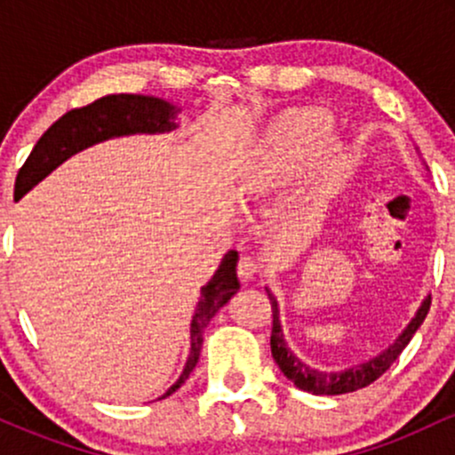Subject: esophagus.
<instances>
[{"label": "esophagus", "mask_w": 455, "mask_h": 455, "mask_svg": "<svg viewBox=\"0 0 455 455\" xmlns=\"http://www.w3.org/2000/svg\"><path fill=\"white\" fill-rule=\"evenodd\" d=\"M259 263L252 257H242L237 263V274L242 280H252L254 275H259Z\"/></svg>", "instance_id": "34e87169"}]
</instances>
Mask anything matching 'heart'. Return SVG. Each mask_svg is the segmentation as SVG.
Wrapping results in <instances>:
<instances>
[{"label": "heart", "mask_w": 455, "mask_h": 455, "mask_svg": "<svg viewBox=\"0 0 455 455\" xmlns=\"http://www.w3.org/2000/svg\"><path fill=\"white\" fill-rule=\"evenodd\" d=\"M333 132V117L323 108H293L267 130L243 169V190L265 196L293 184L315 164ZM336 151H325L310 180V201L318 207L340 175Z\"/></svg>", "instance_id": "b5f03b06"}]
</instances>
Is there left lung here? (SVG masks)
<instances>
[{"label":"left lung","mask_w":455,"mask_h":455,"mask_svg":"<svg viewBox=\"0 0 455 455\" xmlns=\"http://www.w3.org/2000/svg\"><path fill=\"white\" fill-rule=\"evenodd\" d=\"M269 301H271V312H274V323H271V355H274L275 363L282 370L286 379L293 380L299 389L310 391L315 395H340V394H351V391H357L362 387H368L370 383H374L380 374H385L389 370V365L400 357V353L404 351L406 344L411 342V338L415 336L417 329L421 327L424 318L427 316V310H430L432 297L427 295L424 301H421L417 315L411 318V323L406 325L404 331L395 338L394 344H389L383 353L377 355V357L368 359V362L353 365V368L338 370V372H321V370L310 368V365L301 362L297 355L291 351L289 344L284 340V333H282L280 325V307L278 301L271 291L267 289Z\"/></svg>","instance_id":"left-lung-1"}]
</instances>
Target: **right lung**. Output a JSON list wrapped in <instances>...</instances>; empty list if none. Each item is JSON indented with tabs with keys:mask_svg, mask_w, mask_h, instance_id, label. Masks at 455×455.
Returning <instances> with one entry per match:
<instances>
[{
	"mask_svg": "<svg viewBox=\"0 0 455 455\" xmlns=\"http://www.w3.org/2000/svg\"><path fill=\"white\" fill-rule=\"evenodd\" d=\"M177 113L180 108L162 98L137 96V93H113L87 107L72 108L61 115L31 149L29 158L25 160L17 175L14 195L20 198L38 181H43L51 171H55L61 162L100 140L126 137V134L171 132L177 128ZM237 260V252L228 250L213 278L201 289V299L190 323V355H188L184 372L162 398H169L186 383L201 355L205 327L210 325L216 312L239 291Z\"/></svg>",
	"mask_w": 455,
	"mask_h": 455,
	"instance_id": "right-lung-1",
	"label": "right lung"
}]
</instances>
